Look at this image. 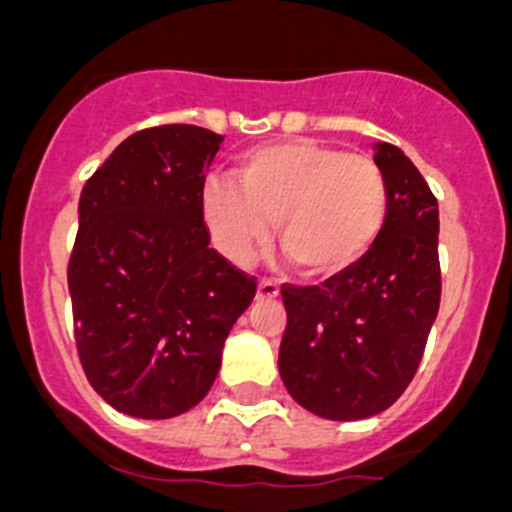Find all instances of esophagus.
I'll return each mask as SVG.
<instances>
[{
    "instance_id": "esophagus-1",
    "label": "esophagus",
    "mask_w": 512,
    "mask_h": 512,
    "mask_svg": "<svg viewBox=\"0 0 512 512\" xmlns=\"http://www.w3.org/2000/svg\"><path fill=\"white\" fill-rule=\"evenodd\" d=\"M256 292H259V300H274V297H279V284L271 282V279H261Z\"/></svg>"
}]
</instances>
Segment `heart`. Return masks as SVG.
I'll return each mask as SVG.
<instances>
[{"label": "heart", "mask_w": 512, "mask_h": 512, "mask_svg": "<svg viewBox=\"0 0 512 512\" xmlns=\"http://www.w3.org/2000/svg\"><path fill=\"white\" fill-rule=\"evenodd\" d=\"M238 182L210 176L200 210L212 243L235 266L266 246L271 220L284 251L312 277L351 269L382 235L390 192L372 158L315 140H284L243 153Z\"/></svg>", "instance_id": "1"}]
</instances>
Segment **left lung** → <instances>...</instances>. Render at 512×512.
I'll list each match as a JSON object with an SVG mask.
<instances>
[{
    "label": "left lung",
    "instance_id": "8db88e82",
    "mask_svg": "<svg viewBox=\"0 0 512 512\" xmlns=\"http://www.w3.org/2000/svg\"><path fill=\"white\" fill-rule=\"evenodd\" d=\"M390 212L379 241L320 287H282L287 392L328 420L382 413L418 372L441 302L438 202L397 146L374 143Z\"/></svg>",
    "mask_w": 512,
    "mask_h": 512
}]
</instances>
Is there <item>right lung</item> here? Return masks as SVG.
I'll return each mask as SVG.
<instances>
[{
    "instance_id": "right-lung-1",
    "label": "right lung",
    "mask_w": 512,
    "mask_h": 512,
    "mask_svg": "<svg viewBox=\"0 0 512 512\" xmlns=\"http://www.w3.org/2000/svg\"><path fill=\"white\" fill-rule=\"evenodd\" d=\"M223 135L161 125L125 138L81 189L69 292L79 359L107 405L166 420L210 392L256 282L210 248L200 210Z\"/></svg>"
}]
</instances>
